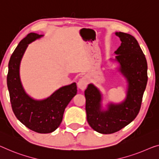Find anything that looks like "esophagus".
<instances>
[{"label": "esophagus", "instance_id": "1", "mask_svg": "<svg viewBox=\"0 0 159 159\" xmlns=\"http://www.w3.org/2000/svg\"><path fill=\"white\" fill-rule=\"evenodd\" d=\"M88 84H89V79L86 76H84L79 79V82H78V87L80 90H84L86 89Z\"/></svg>", "mask_w": 159, "mask_h": 159}]
</instances>
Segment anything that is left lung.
I'll return each instance as SVG.
<instances>
[{"instance_id": "left-lung-1", "label": "left lung", "mask_w": 159, "mask_h": 159, "mask_svg": "<svg viewBox=\"0 0 159 159\" xmlns=\"http://www.w3.org/2000/svg\"><path fill=\"white\" fill-rule=\"evenodd\" d=\"M121 43L114 53L118 70L125 78L126 96L119 103H109L102 107L103 96L98 88L90 84L85 91L87 121L94 131L103 134L117 132L133 121L140 111L147 84V61L136 39L129 34L116 32Z\"/></svg>"}]
</instances>
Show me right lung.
I'll return each instance as SVG.
<instances>
[{"label": "right lung", "mask_w": 159, "mask_h": 159, "mask_svg": "<svg viewBox=\"0 0 159 159\" xmlns=\"http://www.w3.org/2000/svg\"><path fill=\"white\" fill-rule=\"evenodd\" d=\"M43 36L30 33L19 43L9 61L7 86L16 117L32 131L48 134L60 125L65 108L77 93V86L73 83L61 87L43 100L33 98L25 91L20 78V61L28 44Z\"/></svg>", "instance_id": "obj_1"}]
</instances>
